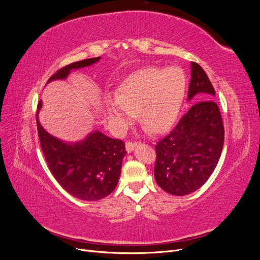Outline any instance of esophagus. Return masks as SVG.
<instances>
[{"mask_svg":"<svg viewBox=\"0 0 260 260\" xmlns=\"http://www.w3.org/2000/svg\"><path fill=\"white\" fill-rule=\"evenodd\" d=\"M137 145L138 142H127L125 143V149H127L128 153H131L135 149V147H137Z\"/></svg>","mask_w":260,"mask_h":260,"instance_id":"1","label":"esophagus"}]
</instances>
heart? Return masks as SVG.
Returning a JSON list of instances; mask_svg holds the SVG:
<instances>
[{
    "label": "heart",
    "instance_id": "b5f03b06",
    "mask_svg": "<svg viewBox=\"0 0 260 260\" xmlns=\"http://www.w3.org/2000/svg\"><path fill=\"white\" fill-rule=\"evenodd\" d=\"M186 92V78L178 67H145L121 82L117 95L107 96L105 112L113 127L123 129L139 112V119L154 133L175 122Z\"/></svg>",
    "mask_w": 260,
    "mask_h": 260
}]
</instances>
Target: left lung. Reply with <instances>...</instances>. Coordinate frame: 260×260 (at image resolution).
<instances>
[{
  "label": "left lung",
  "mask_w": 260,
  "mask_h": 260,
  "mask_svg": "<svg viewBox=\"0 0 260 260\" xmlns=\"http://www.w3.org/2000/svg\"><path fill=\"white\" fill-rule=\"evenodd\" d=\"M207 94L205 101L195 103L176 127L155 145L154 176L165 192L184 196L199 188L215 170L224 141L221 114L216 102L215 89L206 73L191 61V81L187 100Z\"/></svg>",
  "instance_id": "1"
}]
</instances>
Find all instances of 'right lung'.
<instances>
[{
    "label": "right lung",
    "instance_id": "right-lung-1",
    "mask_svg": "<svg viewBox=\"0 0 260 260\" xmlns=\"http://www.w3.org/2000/svg\"><path fill=\"white\" fill-rule=\"evenodd\" d=\"M101 57L73 62L55 73L53 80L66 79L70 72L91 66ZM37 111L38 135L42 152L54 178L69 194L82 201H99L111 194L118 183L125 144L121 140L109 138L100 131H93L80 142L67 143L53 137L39 121Z\"/></svg>",
    "mask_w": 260,
    "mask_h": 260
}]
</instances>
